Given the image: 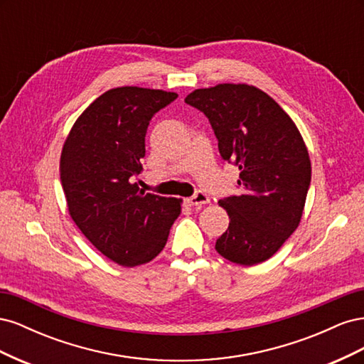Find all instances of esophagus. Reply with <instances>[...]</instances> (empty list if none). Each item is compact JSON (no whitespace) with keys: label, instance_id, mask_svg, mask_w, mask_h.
Instances as JSON below:
<instances>
[{"label":"esophagus","instance_id":"esophagus-1","mask_svg":"<svg viewBox=\"0 0 364 364\" xmlns=\"http://www.w3.org/2000/svg\"><path fill=\"white\" fill-rule=\"evenodd\" d=\"M185 203L188 206H200V205H206L209 203V197L203 193V191H197L194 196L185 199Z\"/></svg>","mask_w":364,"mask_h":364}]
</instances>
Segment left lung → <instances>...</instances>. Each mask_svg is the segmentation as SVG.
<instances>
[{
    "instance_id": "left-lung-1",
    "label": "left lung",
    "mask_w": 364,
    "mask_h": 364,
    "mask_svg": "<svg viewBox=\"0 0 364 364\" xmlns=\"http://www.w3.org/2000/svg\"><path fill=\"white\" fill-rule=\"evenodd\" d=\"M185 103L205 114L220 155L240 168L241 193L218 200L230 222L215 250L241 266L269 259L299 226L310 188L311 164L299 130L255 86L196 90Z\"/></svg>"
}]
</instances>
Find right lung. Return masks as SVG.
<instances>
[{
	"label": "right lung",
	"instance_id": "add662e5",
	"mask_svg": "<svg viewBox=\"0 0 364 364\" xmlns=\"http://www.w3.org/2000/svg\"><path fill=\"white\" fill-rule=\"evenodd\" d=\"M176 92L123 86L105 92L77 118L60 156L71 218L105 257L134 267L164 249L181 200L134 183L146 156L150 119Z\"/></svg>",
	"mask_w": 364,
	"mask_h": 364
}]
</instances>
